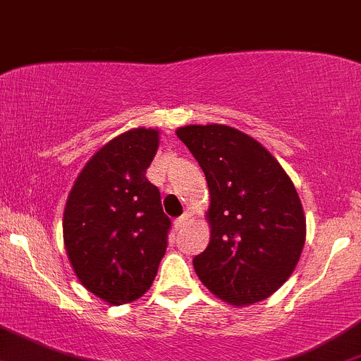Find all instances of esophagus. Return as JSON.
<instances>
[{
  "mask_svg": "<svg viewBox=\"0 0 361 361\" xmlns=\"http://www.w3.org/2000/svg\"><path fill=\"white\" fill-rule=\"evenodd\" d=\"M192 221V214H189V212H185V214H182L179 219H177V228H182V226L185 224V222Z\"/></svg>",
  "mask_w": 361,
  "mask_h": 361,
  "instance_id": "esophagus-1",
  "label": "esophagus"
}]
</instances>
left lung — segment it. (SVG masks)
Returning a JSON list of instances; mask_svg holds the SVG:
<instances>
[{
	"instance_id": "8db88e82",
	"label": "left lung",
	"mask_w": 361,
	"mask_h": 361,
	"mask_svg": "<svg viewBox=\"0 0 361 361\" xmlns=\"http://www.w3.org/2000/svg\"><path fill=\"white\" fill-rule=\"evenodd\" d=\"M207 177L210 243L192 259L202 283L235 306L274 293L295 269L306 217L290 177L247 133L226 125L177 128Z\"/></svg>"
}]
</instances>
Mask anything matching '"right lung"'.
Returning a JSON list of instances; mask_svg holds the SVG:
<instances>
[{"label":"right lung","mask_w":361,"mask_h":361,"mask_svg":"<svg viewBox=\"0 0 361 361\" xmlns=\"http://www.w3.org/2000/svg\"><path fill=\"white\" fill-rule=\"evenodd\" d=\"M158 130L133 128L88 159L64 208V245L87 290L120 306L149 290L172 226L146 179Z\"/></svg>","instance_id":"add662e5"}]
</instances>
